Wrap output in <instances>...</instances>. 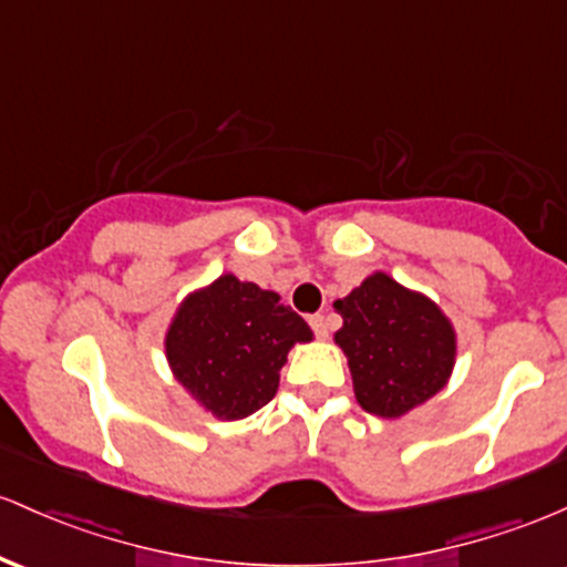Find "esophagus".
<instances>
[{
    "instance_id": "1",
    "label": "esophagus",
    "mask_w": 567,
    "mask_h": 567,
    "mask_svg": "<svg viewBox=\"0 0 567 567\" xmlns=\"http://www.w3.org/2000/svg\"><path fill=\"white\" fill-rule=\"evenodd\" d=\"M309 326H312V331L320 336V339H328V317L326 315H312L309 317Z\"/></svg>"
}]
</instances>
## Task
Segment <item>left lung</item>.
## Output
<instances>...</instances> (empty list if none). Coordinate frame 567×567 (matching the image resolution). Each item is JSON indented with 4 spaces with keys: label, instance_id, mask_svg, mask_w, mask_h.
Here are the masks:
<instances>
[{
    "label": "left lung",
    "instance_id": "1",
    "mask_svg": "<svg viewBox=\"0 0 567 567\" xmlns=\"http://www.w3.org/2000/svg\"><path fill=\"white\" fill-rule=\"evenodd\" d=\"M333 307L344 320L333 341L347 354L354 398L365 412L398 420L446 388L457 333L425 293L374 271Z\"/></svg>",
    "mask_w": 567,
    "mask_h": 567
}]
</instances>
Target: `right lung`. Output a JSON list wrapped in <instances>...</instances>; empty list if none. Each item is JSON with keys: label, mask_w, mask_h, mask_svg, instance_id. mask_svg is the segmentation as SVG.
Returning a JSON list of instances; mask_svg holds the SVG:
<instances>
[{"label": "right lung", "mask_w": 567, "mask_h": 567, "mask_svg": "<svg viewBox=\"0 0 567 567\" xmlns=\"http://www.w3.org/2000/svg\"><path fill=\"white\" fill-rule=\"evenodd\" d=\"M312 328L279 293L220 274L179 301L164 350L174 379L217 420H245L277 395L279 371Z\"/></svg>", "instance_id": "add662e5"}]
</instances>
